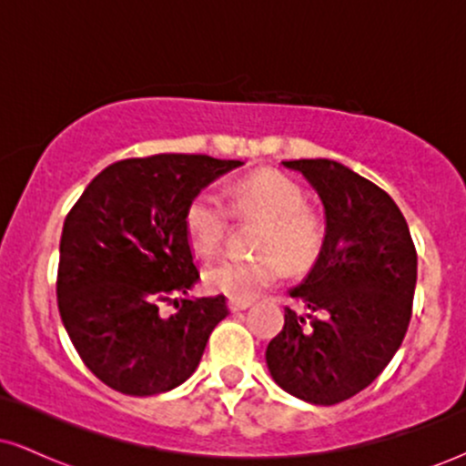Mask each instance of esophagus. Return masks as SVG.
I'll return each mask as SVG.
<instances>
[{"label": "esophagus", "mask_w": 466, "mask_h": 466, "mask_svg": "<svg viewBox=\"0 0 466 466\" xmlns=\"http://www.w3.org/2000/svg\"><path fill=\"white\" fill-rule=\"evenodd\" d=\"M249 300H234V298H229L228 300V309L232 313H237V311H245V309H249Z\"/></svg>", "instance_id": "1"}]
</instances>
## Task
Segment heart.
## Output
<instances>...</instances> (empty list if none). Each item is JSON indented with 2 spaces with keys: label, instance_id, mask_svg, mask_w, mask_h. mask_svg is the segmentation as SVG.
Masks as SVG:
<instances>
[{
  "label": "heart",
  "instance_id": "obj_1",
  "mask_svg": "<svg viewBox=\"0 0 466 466\" xmlns=\"http://www.w3.org/2000/svg\"><path fill=\"white\" fill-rule=\"evenodd\" d=\"M228 206L210 192L186 203L184 232L199 256H210L228 237L232 215L238 221H260L254 258L226 256L203 271L212 291L234 300H251L287 271L304 274L318 263L324 248V218L304 201V190L282 170L256 168L228 186Z\"/></svg>",
  "mask_w": 466,
  "mask_h": 466
}]
</instances>
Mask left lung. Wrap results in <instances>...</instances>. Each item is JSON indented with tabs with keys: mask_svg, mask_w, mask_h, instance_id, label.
<instances>
[{
	"mask_svg": "<svg viewBox=\"0 0 466 466\" xmlns=\"http://www.w3.org/2000/svg\"><path fill=\"white\" fill-rule=\"evenodd\" d=\"M282 164L318 190L326 237L311 274L291 289L293 300L309 309V322L287 307L265 360L285 392L335 405L370 386L408 333L416 248L392 197L349 166L333 159Z\"/></svg>",
	"mask_w": 466,
	"mask_h": 466,
	"instance_id": "left-lung-1",
	"label": "left lung"
}]
</instances>
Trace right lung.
I'll list each match as a JSON object with an SVG mask.
<instances>
[{"label":"right lung","instance_id":"obj_1","mask_svg":"<svg viewBox=\"0 0 466 466\" xmlns=\"http://www.w3.org/2000/svg\"><path fill=\"white\" fill-rule=\"evenodd\" d=\"M240 164L186 153L120 159L67 212L58 313L85 366L116 392L151 397L181 386L228 315L226 296H175L199 280L186 203ZM168 303L173 316L163 315Z\"/></svg>","mask_w":466,"mask_h":466}]
</instances>
